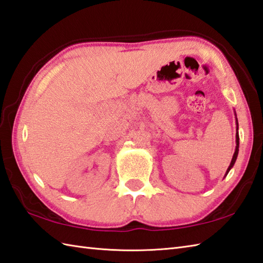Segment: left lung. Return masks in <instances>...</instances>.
I'll list each match as a JSON object with an SVG mask.
<instances>
[{"label":"left lung","instance_id":"obj_1","mask_svg":"<svg viewBox=\"0 0 263 263\" xmlns=\"http://www.w3.org/2000/svg\"><path fill=\"white\" fill-rule=\"evenodd\" d=\"M236 125H237V127H236V129H237V133H236V148H235V153H234V155H233L232 162H230L229 167H228V169H227V171H226V176H227V174L229 173V170L233 168V165L235 164V161H236V159H237V155H238V147H239V136H238V122H237V118H236Z\"/></svg>","mask_w":263,"mask_h":263}]
</instances>
